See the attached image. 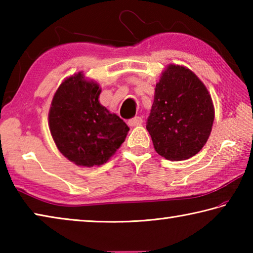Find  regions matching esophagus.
<instances>
[{"label":"esophagus","mask_w":253,"mask_h":253,"mask_svg":"<svg viewBox=\"0 0 253 253\" xmlns=\"http://www.w3.org/2000/svg\"><path fill=\"white\" fill-rule=\"evenodd\" d=\"M143 123V118L139 117V116H136L134 118H130L129 121H128V125L129 126H138V125H142Z\"/></svg>","instance_id":"obj_1"}]
</instances>
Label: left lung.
I'll list each match as a JSON object with an SVG mask.
<instances>
[{
  "label": "left lung",
  "instance_id": "left-lung-1",
  "mask_svg": "<svg viewBox=\"0 0 253 253\" xmlns=\"http://www.w3.org/2000/svg\"><path fill=\"white\" fill-rule=\"evenodd\" d=\"M214 121L211 96L190 69L169 65L156 84L146 128L154 148L169 161H184L208 142Z\"/></svg>",
  "mask_w": 253,
  "mask_h": 253
}]
</instances>
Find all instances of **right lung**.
I'll return each instance as SVG.
<instances>
[{
	"label": "right lung",
	"mask_w": 253,
	"mask_h": 253,
	"mask_svg": "<svg viewBox=\"0 0 253 253\" xmlns=\"http://www.w3.org/2000/svg\"><path fill=\"white\" fill-rule=\"evenodd\" d=\"M101 90L79 72L60 84L51 102L49 126L60 152L79 166L101 165L125 142L129 128L99 104Z\"/></svg>",
	"instance_id": "right-lung-1"
}]
</instances>
